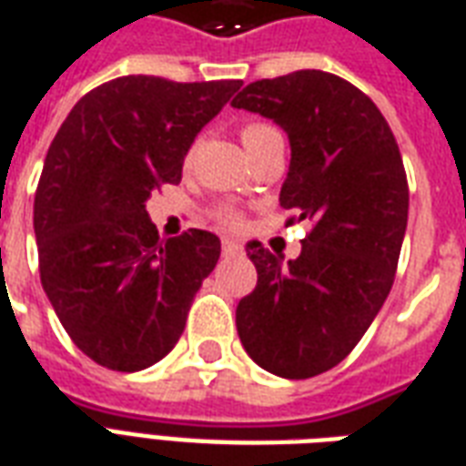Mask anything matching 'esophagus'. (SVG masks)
<instances>
[{
	"mask_svg": "<svg viewBox=\"0 0 466 466\" xmlns=\"http://www.w3.org/2000/svg\"><path fill=\"white\" fill-rule=\"evenodd\" d=\"M242 252V247L237 242H232V239H224L222 242V254L224 257H234V254H239Z\"/></svg>",
	"mask_w": 466,
	"mask_h": 466,
	"instance_id": "esophagus-1",
	"label": "esophagus"
}]
</instances>
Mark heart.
<instances>
[{
  "mask_svg": "<svg viewBox=\"0 0 466 466\" xmlns=\"http://www.w3.org/2000/svg\"><path fill=\"white\" fill-rule=\"evenodd\" d=\"M269 134H277V129H274L272 124L252 122L242 129V142L244 147L249 149L252 144L262 142L264 137H269ZM219 222H222L224 227H239V224H242V217L234 212V209H219Z\"/></svg>",
  "mask_w": 466,
  "mask_h": 466,
  "instance_id": "1",
  "label": "heart"
}]
</instances>
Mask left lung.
Returning a JSON list of instances; mask_svg holds the SVG:
<instances>
[{"mask_svg": "<svg viewBox=\"0 0 466 466\" xmlns=\"http://www.w3.org/2000/svg\"><path fill=\"white\" fill-rule=\"evenodd\" d=\"M232 106L287 132L279 204L312 222L287 264L247 244L257 287L237 304V332L262 370L309 380L357 347L391 289L410 212L400 147L370 96L319 69L252 82Z\"/></svg>", "mask_w": 466, "mask_h": 466, "instance_id": "1", "label": "left lung"}]
</instances>
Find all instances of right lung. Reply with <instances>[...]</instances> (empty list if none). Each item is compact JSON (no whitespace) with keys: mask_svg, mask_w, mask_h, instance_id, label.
Instances as JSON below:
<instances>
[{"mask_svg":"<svg viewBox=\"0 0 466 466\" xmlns=\"http://www.w3.org/2000/svg\"><path fill=\"white\" fill-rule=\"evenodd\" d=\"M239 86L119 76L76 102L46 152L35 194L42 287L72 342L106 370L167 357L217 267V234L159 239L147 199L182 179L194 137Z\"/></svg>","mask_w":466,"mask_h":466,"instance_id":"add662e5","label":"right lung"}]
</instances>
